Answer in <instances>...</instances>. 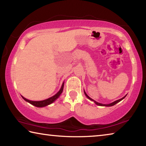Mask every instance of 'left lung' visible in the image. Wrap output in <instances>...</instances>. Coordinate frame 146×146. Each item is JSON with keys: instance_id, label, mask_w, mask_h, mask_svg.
Masks as SVG:
<instances>
[{"instance_id": "obj_1", "label": "left lung", "mask_w": 146, "mask_h": 146, "mask_svg": "<svg viewBox=\"0 0 146 146\" xmlns=\"http://www.w3.org/2000/svg\"><path fill=\"white\" fill-rule=\"evenodd\" d=\"M84 94H85V95L86 96V97H87L90 100H92V101H93L94 102H95L96 104L97 105H98V106H107V107H109V106H114V105H115L116 104H117L118 102H119L120 101H121L122 100H123V98H124L125 97H126V95L125 96H124V97H123V98H120V99H119V100H116V101H115V102H112V103H111V104H100V103H99V102H96L95 100H93L92 98H91L90 97H89V96L87 95V94H86V93L85 92V91H84Z\"/></svg>"}]
</instances>
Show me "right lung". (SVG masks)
<instances>
[{"mask_svg": "<svg viewBox=\"0 0 146 146\" xmlns=\"http://www.w3.org/2000/svg\"><path fill=\"white\" fill-rule=\"evenodd\" d=\"M64 83L63 82L62 85V87L60 88V90H59V91L57 93L55 94V95L53 96V97L48 98V99L41 100V101H32V100H29L26 99V98L23 97V96H22V97H23V99L24 100H26V102L30 103L31 104L36 106V107H38V108L44 107V106H48L49 104H51L53 103L55 100L57 99V98L59 97V96L60 95V94L62 93L63 89H64Z\"/></svg>", "mask_w": 146, "mask_h": 146, "instance_id": "right-lung-1", "label": "right lung"}]
</instances>
